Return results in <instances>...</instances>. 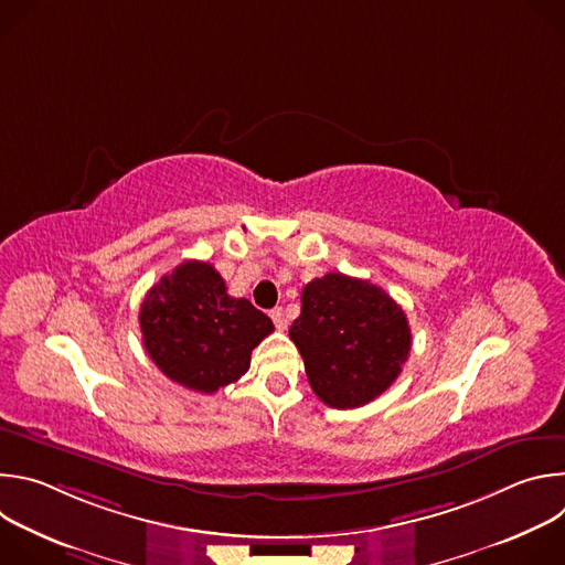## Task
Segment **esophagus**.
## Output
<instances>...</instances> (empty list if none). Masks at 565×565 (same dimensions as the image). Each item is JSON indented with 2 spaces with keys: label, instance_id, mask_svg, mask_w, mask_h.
Listing matches in <instances>:
<instances>
[{
  "label": "esophagus",
  "instance_id": "esophagus-1",
  "mask_svg": "<svg viewBox=\"0 0 565 565\" xmlns=\"http://www.w3.org/2000/svg\"><path fill=\"white\" fill-rule=\"evenodd\" d=\"M270 317H273L275 327H277L279 331H286V329H288V319H286L284 308H273V310H270Z\"/></svg>",
  "mask_w": 565,
  "mask_h": 565
}]
</instances>
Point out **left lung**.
I'll list each match as a JSON object with an SVG mask.
<instances>
[{"mask_svg":"<svg viewBox=\"0 0 565 565\" xmlns=\"http://www.w3.org/2000/svg\"><path fill=\"white\" fill-rule=\"evenodd\" d=\"M290 340L310 388L335 409L362 407L384 393L412 351L405 310L380 286L342 273L306 284Z\"/></svg>","mask_w":565,"mask_h":565,"instance_id":"8db88e82","label":"left lung"}]
</instances>
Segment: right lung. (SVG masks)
Listing matches in <instances>:
<instances>
[{"mask_svg":"<svg viewBox=\"0 0 565 565\" xmlns=\"http://www.w3.org/2000/svg\"><path fill=\"white\" fill-rule=\"evenodd\" d=\"M275 331L248 299L227 295L205 262H183L140 303L142 344L170 380L214 393L250 369L253 349Z\"/></svg>","mask_w":565,"mask_h":565,"instance_id":"1","label":"right lung"}]
</instances>
